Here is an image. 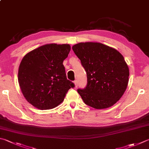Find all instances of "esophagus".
I'll return each mask as SVG.
<instances>
[{
  "mask_svg": "<svg viewBox=\"0 0 149 149\" xmlns=\"http://www.w3.org/2000/svg\"><path fill=\"white\" fill-rule=\"evenodd\" d=\"M73 83H74V87H75V88H77V86H78L77 80H74V82H73Z\"/></svg>",
  "mask_w": 149,
  "mask_h": 149,
  "instance_id": "esophagus-1",
  "label": "esophagus"
}]
</instances>
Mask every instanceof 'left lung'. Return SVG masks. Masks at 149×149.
<instances>
[{
	"instance_id": "1",
	"label": "left lung",
	"mask_w": 149,
	"mask_h": 149,
	"mask_svg": "<svg viewBox=\"0 0 149 149\" xmlns=\"http://www.w3.org/2000/svg\"><path fill=\"white\" fill-rule=\"evenodd\" d=\"M87 72L85 89H78L84 103L95 109L111 107L127 89L129 69L124 57L112 47L95 42L72 47Z\"/></svg>"
}]
</instances>
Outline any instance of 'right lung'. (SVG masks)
<instances>
[{
	"instance_id": "add662e5",
	"label": "right lung",
	"mask_w": 149,
	"mask_h": 149,
	"mask_svg": "<svg viewBox=\"0 0 149 149\" xmlns=\"http://www.w3.org/2000/svg\"><path fill=\"white\" fill-rule=\"evenodd\" d=\"M71 50L69 44H47L22 59L18 82L26 100L35 108L49 109L63 102L74 84L67 79L63 61Z\"/></svg>"
}]
</instances>
